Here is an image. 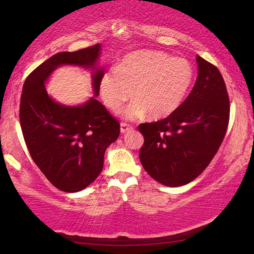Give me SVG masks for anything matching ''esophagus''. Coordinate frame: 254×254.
<instances>
[{"label": "esophagus", "instance_id": "1", "mask_svg": "<svg viewBox=\"0 0 254 254\" xmlns=\"http://www.w3.org/2000/svg\"><path fill=\"white\" fill-rule=\"evenodd\" d=\"M131 130H133V127L130 126V124L124 123V122L121 123V132L122 133H126L127 131H131Z\"/></svg>", "mask_w": 254, "mask_h": 254}]
</instances>
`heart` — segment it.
<instances>
[{
  "label": "heart",
  "mask_w": 254,
  "mask_h": 254,
  "mask_svg": "<svg viewBox=\"0 0 254 254\" xmlns=\"http://www.w3.org/2000/svg\"><path fill=\"white\" fill-rule=\"evenodd\" d=\"M194 79L187 59L158 50H137L127 55L115 69L103 75L100 91L105 105L119 112L132 97L128 119L149 113L153 119L169 117L182 105Z\"/></svg>",
  "instance_id": "obj_1"
}]
</instances>
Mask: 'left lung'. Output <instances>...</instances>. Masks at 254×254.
I'll return each instance as SVG.
<instances>
[{"instance_id": "obj_1", "label": "left lung", "mask_w": 254, "mask_h": 254, "mask_svg": "<svg viewBox=\"0 0 254 254\" xmlns=\"http://www.w3.org/2000/svg\"><path fill=\"white\" fill-rule=\"evenodd\" d=\"M198 76L186 100L168 118L142 123L140 161L165 186L178 187L203 173L220 149L230 121V98L220 70L196 56Z\"/></svg>"}]
</instances>
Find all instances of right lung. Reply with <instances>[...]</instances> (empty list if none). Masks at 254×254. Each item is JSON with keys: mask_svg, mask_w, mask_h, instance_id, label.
<instances>
[{"mask_svg": "<svg viewBox=\"0 0 254 254\" xmlns=\"http://www.w3.org/2000/svg\"><path fill=\"white\" fill-rule=\"evenodd\" d=\"M100 51L96 44L54 55L27 77L21 94L20 124L30 156L46 178L66 192L81 190L101 174L120 123L95 97L80 106L58 104L47 94L45 81L60 65L94 67ZM103 75L102 69L93 75L95 95Z\"/></svg>", "mask_w": 254, "mask_h": 254, "instance_id": "1", "label": "right lung"}]
</instances>
